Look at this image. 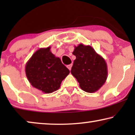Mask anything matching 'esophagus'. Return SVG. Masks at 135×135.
Listing matches in <instances>:
<instances>
[{
  "mask_svg": "<svg viewBox=\"0 0 135 135\" xmlns=\"http://www.w3.org/2000/svg\"><path fill=\"white\" fill-rule=\"evenodd\" d=\"M72 66H73V64H69V65L67 66V68L69 69V70L71 69V68H72Z\"/></svg>",
  "mask_w": 135,
  "mask_h": 135,
  "instance_id": "1",
  "label": "esophagus"
}]
</instances>
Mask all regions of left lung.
Segmentation results:
<instances>
[{"label": "left lung", "mask_w": 135, "mask_h": 135, "mask_svg": "<svg viewBox=\"0 0 135 135\" xmlns=\"http://www.w3.org/2000/svg\"><path fill=\"white\" fill-rule=\"evenodd\" d=\"M73 54L76 56L71 68L81 89L87 93L98 91L106 82L108 66L105 60L93 47L80 44L75 46Z\"/></svg>", "instance_id": "left-lung-1"}]
</instances>
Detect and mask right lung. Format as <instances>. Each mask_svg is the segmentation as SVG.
<instances>
[{
	"label": "right lung",
	"mask_w": 135,
	"mask_h": 135,
	"mask_svg": "<svg viewBox=\"0 0 135 135\" xmlns=\"http://www.w3.org/2000/svg\"><path fill=\"white\" fill-rule=\"evenodd\" d=\"M50 47L37 50L26 64L27 80L34 88L44 93L58 90L69 70L50 51Z\"/></svg>",
	"instance_id": "add662e5"
}]
</instances>
